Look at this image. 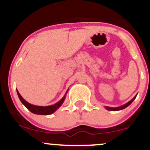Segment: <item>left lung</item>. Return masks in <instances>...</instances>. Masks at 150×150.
Returning <instances> with one entry per match:
<instances>
[{"instance_id":"8db88e82","label":"left lung","mask_w":150,"mask_h":150,"mask_svg":"<svg viewBox=\"0 0 150 150\" xmlns=\"http://www.w3.org/2000/svg\"><path fill=\"white\" fill-rule=\"evenodd\" d=\"M136 97H137V94L135 95V97H134L132 99L130 100V101H128V103H126V104L123 105V106H119V107H115V108H113V107H108V106H105V108H106V109L108 110V111H119V110H122V109H124L125 108L128 107V106L130 105L131 103L132 102V101H134V99H135Z\"/></svg>"}]
</instances>
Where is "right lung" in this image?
Instances as JSON below:
<instances>
[{"mask_svg":"<svg viewBox=\"0 0 150 150\" xmlns=\"http://www.w3.org/2000/svg\"><path fill=\"white\" fill-rule=\"evenodd\" d=\"M67 92H68V91H67L66 93H65L64 97L62 98L61 100L58 101V102L56 103V104L51 105V106H35V105H32L30 104V103L27 102V101H26L25 99L22 98V96L20 95V94L19 93L18 89H17V93H18V97L20 98L21 102L26 106V108H27L28 110H30L32 113H35V114H39V115H49V114H51V113H53V112H55V111H56L63 103V101L65 100V95H66Z\"/></svg>","mask_w":150,"mask_h":150,"instance_id":"1","label":"right lung"}]
</instances>
